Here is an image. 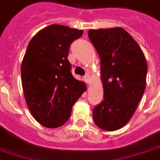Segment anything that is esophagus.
Masks as SVG:
<instances>
[{
  "label": "esophagus",
  "instance_id": "esophagus-1",
  "mask_svg": "<svg viewBox=\"0 0 160 160\" xmlns=\"http://www.w3.org/2000/svg\"><path fill=\"white\" fill-rule=\"evenodd\" d=\"M84 80L88 84H90V82H91V76L89 74H87L86 76L84 77Z\"/></svg>",
  "mask_w": 160,
  "mask_h": 160
}]
</instances>
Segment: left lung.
I'll list each match as a JSON object with an SVG mask.
<instances>
[{
	"label": "left lung",
	"instance_id": "left-lung-1",
	"mask_svg": "<svg viewBox=\"0 0 160 160\" xmlns=\"http://www.w3.org/2000/svg\"><path fill=\"white\" fill-rule=\"evenodd\" d=\"M88 37L100 58L104 91V99L92 110V119L103 130H119L132 117L146 89V57L122 28L90 29Z\"/></svg>",
	"mask_w": 160,
	"mask_h": 160
}]
</instances>
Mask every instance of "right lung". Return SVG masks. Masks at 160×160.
<instances>
[{
  "label": "right lung",
  "instance_id": "1",
  "mask_svg": "<svg viewBox=\"0 0 160 160\" xmlns=\"http://www.w3.org/2000/svg\"><path fill=\"white\" fill-rule=\"evenodd\" d=\"M82 30L52 24L30 41L22 62V83L31 114L43 127L56 128L68 120L72 106L87 90L72 77L69 47Z\"/></svg>",
  "mask_w": 160,
  "mask_h": 160
}]
</instances>
